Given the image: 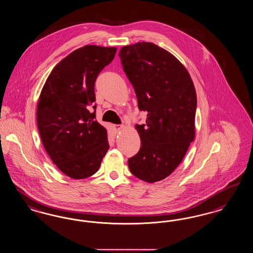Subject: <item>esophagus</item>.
I'll return each instance as SVG.
<instances>
[{
	"instance_id": "obj_1",
	"label": "esophagus",
	"mask_w": 253,
	"mask_h": 253,
	"mask_svg": "<svg viewBox=\"0 0 253 253\" xmlns=\"http://www.w3.org/2000/svg\"><path fill=\"white\" fill-rule=\"evenodd\" d=\"M122 128H123L122 124H116V125H114V129H115L116 131H122Z\"/></svg>"
}]
</instances>
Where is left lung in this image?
<instances>
[{"label": "left lung", "instance_id": "1", "mask_svg": "<svg viewBox=\"0 0 253 253\" xmlns=\"http://www.w3.org/2000/svg\"><path fill=\"white\" fill-rule=\"evenodd\" d=\"M119 56L138 109L147 113L146 124L135 125L141 147L128 166L138 179L158 182L179 166L194 140V84L180 61L151 42L124 46Z\"/></svg>", "mask_w": 253, "mask_h": 253}]
</instances>
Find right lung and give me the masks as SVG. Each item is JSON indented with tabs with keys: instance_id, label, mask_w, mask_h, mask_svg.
<instances>
[{
	"instance_id": "obj_1",
	"label": "right lung",
	"mask_w": 253,
	"mask_h": 253,
	"mask_svg": "<svg viewBox=\"0 0 253 253\" xmlns=\"http://www.w3.org/2000/svg\"><path fill=\"white\" fill-rule=\"evenodd\" d=\"M117 48L87 45L72 51L51 71L41 91L37 122L51 161L72 179L98 171L109 149L107 131L97 121L94 85Z\"/></svg>"
}]
</instances>
